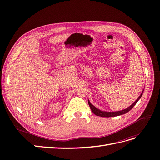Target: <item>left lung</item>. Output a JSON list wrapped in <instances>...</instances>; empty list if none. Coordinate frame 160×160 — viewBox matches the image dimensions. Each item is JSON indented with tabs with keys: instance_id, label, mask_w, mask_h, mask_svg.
I'll list each match as a JSON object with an SVG mask.
<instances>
[{
	"instance_id": "8db88e82",
	"label": "left lung",
	"mask_w": 160,
	"mask_h": 160,
	"mask_svg": "<svg viewBox=\"0 0 160 160\" xmlns=\"http://www.w3.org/2000/svg\"><path fill=\"white\" fill-rule=\"evenodd\" d=\"M143 91L142 92V93L140 94V95L139 96V98L136 99V101H135V102L133 103H132V105H131L129 107H128V108L125 109H123L122 111H112V112H109V111H101L99 109H98L97 108H95L94 105H92L91 103L89 100H88V103H89V107L91 108V110L92 111V112H93L95 115H98V116H100V117H104V118H110V117H115V116H119V115H123V114H125L128 113V111H129L131 109H132L134 106L135 105V104L137 103L138 101L140 99V98H141V97L142 96V94H143Z\"/></svg>"
}]
</instances>
